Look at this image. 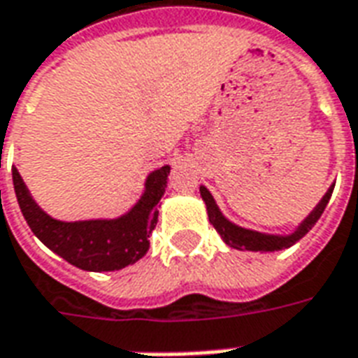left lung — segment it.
<instances>
[{"instance_id":"1","label":"left lung","mask_w":358,"mask_h":358,"mask_svg":"<svg viewBox=\"0 0 358 358\" xmlns=\"http://www.w3.org/2000/svg\"><path fill=\"white\" fill-rule=\"evenodd\" d=\"M201 197L205 201L206 205V214H208V220L214 226V229L220 233L222 241L226 243L227 246L231 248H237V250H252V252H275V250H282V248H290L292 245H296L298 241L309 233V229L317 224V220L320 218V214L324 213L328 201L332 197V192H334V184L328 187V192L322 195V199L317 203L311 213L307 214L306 218L301 220V224L292 233L288 235H273V233H262L254 231V229H246V227H241L237 224H233L231 220H227L222 210L216 205L213 193L208 192L205 186L199 187Z\"/></svg>"}]
</instances>
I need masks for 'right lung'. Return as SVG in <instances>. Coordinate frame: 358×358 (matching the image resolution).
Segmentation results:
<instances>
[{"instance_id":"right-lung-1","label":"right lung","mask_w":358,"mask_h":358,"mask_svg":"<svg viewBox=\"0 0 358 358\" xmlns=\"http://www.w3.org/2000/svg\"><path fill=\"white\" fill-rule=\"evenodd\" d=\"M171 166L148 174L144 193L131 210L117 218L64 222L45 213L34 201L17 169L13 184L24 220L47 248L68 264L85 271H117L136 264L150 250V235L157 224L159 201L163 197Z\"/></svg>"}]
</instances>
